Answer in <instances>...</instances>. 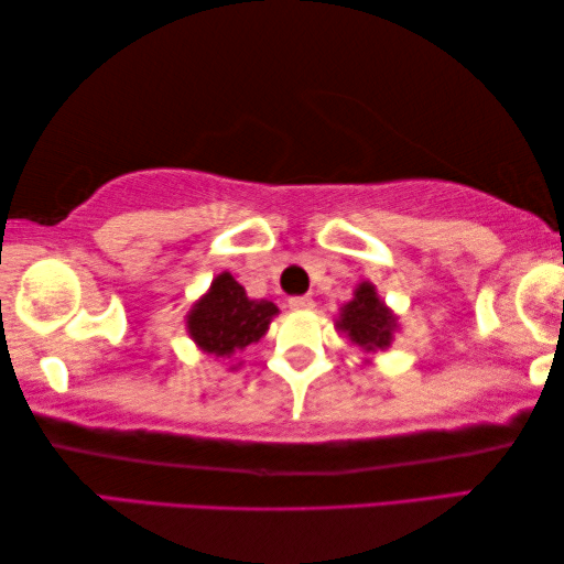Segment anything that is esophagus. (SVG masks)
I'll return each instance as SVG.
<instances>
[{
    "mask_svg": "<svg viewBox=\"0 0 564 564\" xmlns=\"http://www.w3.org/2000/svg\"><path fill=\"white\" fill-rule=\"evenodd\" d=\"M312 307H315V302H312L310 297H292L290 300V310H294V312H310Z\"/></svg>",
    "mask_w": 564,
    "mask_h": 564,
    "instance_id": "esophagus-1",
    "label": "esophagus"
}]
</instances>
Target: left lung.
Wrapping results in <instances>:
<instances>
[{
	"mask_svg": "<svg viewBox=\"0 0 564 564\" xmlns=\"http://www.w3.org/2000/svg\"><path fill=\"white\" fill-rule=\"evenodd\" d=\"M335 330L366 352V362H372V355L391 348L401 325L395 312L380 300L376 284L366 280L355 288L352 300L340 307Z\"/></svg>",
	"mask_w": 564,
	"mask_h": 564,
	"instance_id": "8db88e82",
	"label": "left lung"
}]
</instances>
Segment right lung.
Segmentation results:
<instances>
[{
	"label": "right lung",
	"mask_w": 564,
	"mask_h": 564,
	"mask_svg": "<svg viewBox=\"0 0 564 564\" xmlns=\"http://www.w3.org/2000/svg\"><path fill=\"white\" fill-rule=\"evenodd\" d=\"M276 315L280 307L274 302L247 297L231 272H221L188 310L186 333L204 355L229 360L262 340ZM239 366H231V370Z\"/></svg>",
	"instance_id": "add662e5"
}]
</instances>
